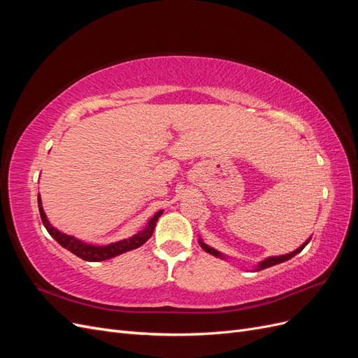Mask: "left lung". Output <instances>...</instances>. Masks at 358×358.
Returning a JSON list of instances; mask_svg holds the SVG:
<instances>
[{"instance_id": "obj_1", "label": "left lung", "mask_w": 358, "mask_h": 358, "mask_svg": "<svg viewBox=\"0 0 358 358\" xmlns=\"http://www.w3.org/2000/svg\"><path fill=\"white\" fill-rule=\"evenodd\" d=\"M312 239V236L309 237V239L305 242V243H301L296 251H292V252H289V254H285V255H276V257H267V258H264L263 262H259L255 267H254V270L255 272H258V270H263V268H267V267H270V266H275V264H279V263H284V262H287V259H289V258H292L294 255H297L299 252H301V249L305 248L308 243H309V241ZM199 243H200V246L204 249L206 252L208 254H210V255H213V257H216V258H221V259H227V257L224 255V254H221L220 251H216V249H213L212 246H209V245H206L204 242H203V239L200 237L199 239Z\"/></svg>"}]
</instances>
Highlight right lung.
<instances>
[{"label": "right lung", "mask_w": 358, "mask_h": 358, "mask_svg": "<svg viewBox=\"0 0 358 358\" xmlns=\"http://www.w3.org/2000/svg\"><path fill=\"white\" fill-rule=\"evenodd\" d=\"M38 210H40L43 225L46 227L48 233L53 237V239H55L62 248L69 249V251L73 252L76 257L85 259V262H106V259H110L113 257H117L124 252L133 251V249L140 248L150 239L158 218L162 215V212H164V210H158L152 216V218L148 221L143 230H140L134 236L128 237V239L117 241V242H113L109 245H92V243H86V242L78 239V237L66 234V233L59 231L58 229H55V227L49 222L45 210H43L40 194H38Z\"/></svg>", "instance_id": "add662e5"}]
</instances>
